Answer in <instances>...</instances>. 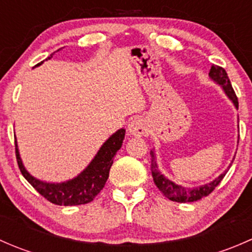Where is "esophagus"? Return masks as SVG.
I'll return each mask as SVG.
<instances>
[{
    "label": "esophagus",
    "mask_w": 252,
    "mask_h": 252,
    "mask_svg": "<svg viewBox=\"0 0 252 252\" xmlns=\"http://www.w3.org/2000/svg\"><path fill=\"white\" fill-rule=\"evenodd\" d=\"M128 130L131 135L134 136H142L145 133H146V124L145 122L140 118H136L134 121L130 122L128 126Z\"/></svg>",
    "instance_id": "34e87169"
}]
</instances>
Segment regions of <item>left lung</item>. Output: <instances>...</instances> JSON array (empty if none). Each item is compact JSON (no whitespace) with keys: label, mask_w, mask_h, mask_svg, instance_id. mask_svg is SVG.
Returning <instances> with one entry per match:
<instances>
[{"label":"left lung","mask_w":252,"mask_h":252,"mask_svg":"<svg viewBox=\"0 0 252 252\" xmlns=\"http://www.w3.org/2000/svg\"><path fill=\"white\" fill-rule=\"evenodd\" d=\"M208 74H210V77L212 78L216 83L222 85L223 90L225 91L228 97L233 101L235 107H238L239 106L238 97H236L235 91L234 89L232 88V84H230V80L229 78H228V74L227 72H225L224 68L213 64L212 67H211L210 73H208ZM150 155H151V173H152V178H154L155 184H156V187L158 188L159 191H161L167 199H169L171 201H175V202H194V201H197V200H201L202 197L208 196V195L215 190V188L222 182V179L224 178L225 173H227L228 169H229L230 166H232V164H230L224 173L220 174L218 178H216V179L213 180V182H211L210 184L202 185V187L195 188V189H185V188L174 184L173 182L167 179V178L158 171V168H157V163L156 161H155L154 151L150 152Z\"/></svg>","instance_id":"1"}]
</instances>
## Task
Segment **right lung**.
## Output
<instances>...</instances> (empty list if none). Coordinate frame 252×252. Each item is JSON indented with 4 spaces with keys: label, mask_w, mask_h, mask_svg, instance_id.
I'll list each match as a JSON object with an SVG mask.
<instances>
[{
    "label": "right lung",
    "mask_w": 252,
    "mask_h": 252,
    "mask_svg": "<svg viewBox=\"0 0 252 252\" xmlns=\"http://www.w3.org/2000/svg\"><path fill=\"white\" fill-rule=\"evenodd\" d=\"M52 55L48 56L46 61L50 60ZM41 63H44V61L37 63L36 65L41 64ZM124 136H126V130L119 129L117 133H114L101 146V149L98 150L97 155L91 161V163L77 178L68 180L65 183H57V184H55V183H45L41 182V180L35 179L32 175L28 173L19 157L17 141H14L16 142V157L18 167H19L23 177L32 184V187L41 196H44L45 199L52 202V204L58 206H75L89 204V202H91L95 199L96 195L105 187L106 182L108 179V175H110L111 166L113 163V157L116 152L121 149Z\"/></svg>",
    "instance_id": "obj_1"
}]
</instances>
